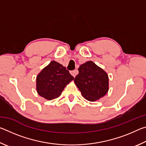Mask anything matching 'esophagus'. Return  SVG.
Instances as JSON below:
<instances>
[{
  "mask_svg": "<svg viewBox=\"0 0 146 146\" xmlns=\"http://www.w3.org/2000/svg\"><path fill=\"white\" fill-rule=\"evenodd\" d=\"M70 73L71 74V75H72L74 77H75L76 76V75H77L78 74V71L77 70H73V71H70Z\"/></svg>",
  "mask_w": 146,
  "mask_h": 146,
  "instance_id": "esophagus-1",
  "label": "esophagus"
}]
</instances>
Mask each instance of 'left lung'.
I'll return each instance as SVG.
<instances>
[{
  "label": "left lung",
  "instance_id": "obj_1",
  "mask_svg": "<svg viewBox=\"0 0 146 146\" xmlns=\"http://www.w3.org/2000/svg\"><path fill=\"white\" fill-rule=\"evenodd\" d=\"M78 71L74 81L86 100L93 102L108 93V74L92 61L82 64Z\"/></svg>",
  "mask_w": 146,
  "mask_h": 146
}]
</instances>
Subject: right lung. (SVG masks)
Listing matches in <instances>:
<instances>
[{"instance_id": "add662e5", "label": "right lung", "mask_w": 146, "mask_h": 146, "mask_svg": "<svg viewBox=\"0 0 146 146\" xmlns=\"http://www.w3.org/2000/svg\"><path fill=\"white\" fill-rule=\"evenodd\" d=\"M73 79L66 67L51 61L36 76V91L39 95L47 100L55 99Z\"/></svg>"}]
</instances>
